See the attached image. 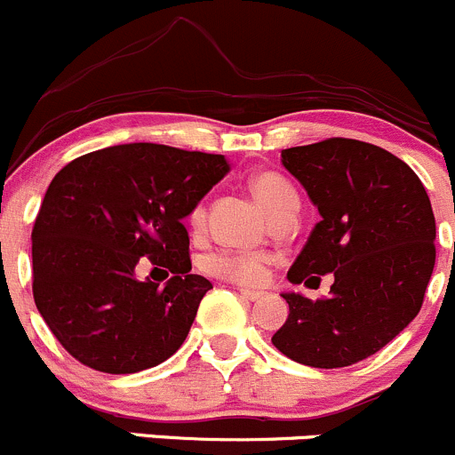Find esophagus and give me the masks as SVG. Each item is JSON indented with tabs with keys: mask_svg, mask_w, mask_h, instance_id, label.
<instances>
[{
	"mask_svg": "<svg viewBox=\"0 0 455 455\" xmlns=\"http://www.w3.org/2000/svg\"><path fill=\"white\" fill-rule=\"evenodd\" d=\"M241 296L245 300H259L263 299V291H254V290H241Z\"/></svg>",
	"mask_w": 455,
	"mask_h": 455,
	"instance_id": "obj_1",
	"label": "esophagus"
}]
</instances>
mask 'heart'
<instances>
[{
	"mask_svg": "<svg viewBox=\"0 0 455 455\" xmlns=\"http://www.w3.org/2000/svg\"><path fill=\"white\" fill-rule=\"evenodd\" d=\"M251 190H254L256 199L260 201L265 212L269 214V219L278 217V214L287 212V210L299 208V195H296L294 186H291L283 174L272 172V170L254 174V177H251ZM188 221H190L192 228L204 226L205 205L196 204L195 208H192ZM269 265H272V259H269L267 254H260V251L229 250V247L212 251V254H208V259H205V269H208L212 276L245 287H254L265 283V278H267L269 274Z\"/></svg>",
	"mask_w": 455,
	"mask_h": 455,
	"instance_id": "heart-1",
	"label": "heart"
}]
</instances>
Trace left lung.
<instances>
[{
	"mask_svg": "<svg viewBox=\"0 0 455 455\" xmlns=\"http://www.w3.org/2000/svg\"><path fill=\"white\" fill-rule=\"evenodd\" d=\"M321 212L291 283L330 296L283 294L290 305L274 347L300 365L336 370L361 363L394 340L425 300L435 265V219L418 174L374 143L331 137L281 152Z\"/></svg>",
	"mask_w": 455,
	"mask_h": 455,
	"instance_id": "1",
	"label": "left lung"
}]
</instances>
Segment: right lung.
Wrapping results in <instances>:
<instances>
[{"mask_svg": "<svg viewBox=\"0 0 455 455\" xmlns=\"http://www.w3.org/2000/svg\"><path fill=\"white\" fill-rule=\"evenodd\" d=\"M228 170L223 155L124 143L55 174L33 226V296L81 365L137 374L181 347L212 290L190 274L183 219ZM146 258L171 276L165 288L133 276Z\"/></svg>", "mask_w": 455, "mask_h": 455, "instance_id": "add662e5", "label": "right lung"}]
</instances>
